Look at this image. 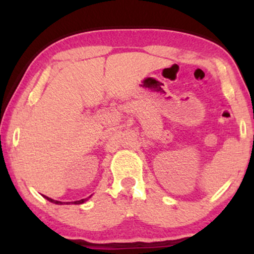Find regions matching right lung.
Here are the masks:
<instances>
[{
  "mask_svg": "<svg viewBox=\"0 0 254 254\" xmlns=\"http://www.w3.org/2000/svg\"><path fill=\"white\" fill-rule=\"evenodd\" d=\"M44 197H45L46 198V199H48V200H50V202L51 203H55V204H63L62 202H58V200H55V199H52V198H49L48 196H44ZM88 198L89 197H87V198H84V199H80V200H76V202H71V203H74V204H82V203H84V202H86V200L87 199H88ZM66 204H69V203H70V202H65Z\"/></svg>",
  "mask_w": 254,
  "mask_h": 254,
  "instance_id": "right-lung-1",
  "label": "right lung"
}]
</instances>
